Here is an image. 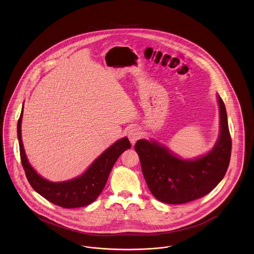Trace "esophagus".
I'll return each instance as SVG.
<instances>
[{
  "label": "esophagus",
  "mask_w": 254,
  "mask_h": 254,
  "mask_svg": "<svg viewBox=\"0 0 254 254\" xmlns=\"http://www.w3.org/2000/svg\"><path fill=\"white\" fill-rule=\"evenodd\" d=\"M141 135H142V133L140 131V129L137 128V127H133V128H131V129L128 131V133H127L128 139H129V141H130L132 144H134L135 142H137V141L140 139Z\"/></svg>",
  "instance_id": "esophagus-1"
}]
</instances>
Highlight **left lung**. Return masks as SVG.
Returning a JSON list of instances; mask_svg holds the SVG:
<instances>
[{"label": "left lung", "instance_id": "obj_1", "mask_svg": "<svg viewBox=\"0 0 254 254\" xmlns=\"http://www.w3.org/2000/svg\"><path fill=\"white\" fill-rule=\"evenodd\" d=\"M220 131L212 150L193 160H184L166 146L141 139L135 144L142 174L153 195L167 204H183L210 193L222 181L231 160L232 139L227 112L217 94Z\"/></svg>", "mask_w": 254, "mask_h": 254}]
</instances>
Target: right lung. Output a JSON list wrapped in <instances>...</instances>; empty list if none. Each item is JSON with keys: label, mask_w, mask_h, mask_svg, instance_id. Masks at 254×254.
I'll return each mask as SVG.
<instances>
[{"label": "right lung", "mask_w": 254, "mask_h": 254, "mask_svg": "<svg viewBox=\"0 0 254 254\" xmlns=\"http://www.w3.org/2000/svg\"><path fill=\"white\" fill-rule=\"evenodd\" d=\"M23 104L18 120V140L20 145V160L26 178L32 188L46 198L62 208H79L93 202L101 193L114 163L120 155L130 148L127 137L114 142L91 163L81 176L66 182L53 183L42 178L32 167L23 148L21 140V119Z\"/></svg>", "instance_id": "1"}]
</instances>
